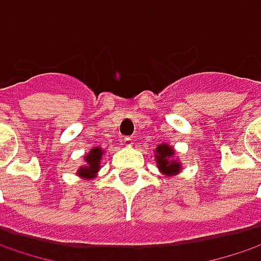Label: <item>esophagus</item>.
I'll return each instance as SVG.
<instances>
[{
	"label": "esophagus",
	"mask_w": 261,
	"mask_h": 261,
	"mask_svg": "<svg viewBox=\"0 0 261 261\" xmlns=\"http://www.w3.org/2000/svg\"><path fill=\"white\" fill-rule=\"evenodd\" d=\"M121 144H123L124 147H132V145H134V138H132V137H124L123 141H121Z\"/></svg>",
	"instance_id": "1"
}]
</instances>
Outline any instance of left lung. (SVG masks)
<instances>
[{
  "mask_svg": "<svg viewBox=\"0 0 261 261\" xmlns=\"http://www.w3.org/2000/svg\"><path fill=\"white\" fill-rule=\"evenodd\" d=\"M172 154H174V150L166 144H162L156 148L159 168L162 169L163 174H175L179 171V163H177L175 160H169Z\"/></svg>",
  "mask_w": 261,
  "mask_h": 261,
  "instance_id": "obj_1",
  "label": "left lung"
}]
</instances>
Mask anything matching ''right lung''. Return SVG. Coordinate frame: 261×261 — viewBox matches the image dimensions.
<instances>
[{"label":"right lung","instance_id":"right-lung-1","mask_svg":"<svg viewBox=\"0 0 261 261\" xmlns=\"http://www.w3.org/2000/svg\"><path fill=\"white\" fill-rule=\"evenodd\" d=\"M101 156H102L101 148H93V150L84 158V160L87 162V165L80 168L79 175H83V177L86 178L93 177L95 172H98V169H99V160H101Z\"/></svg>","mask_w":261,"mask_h":261}]
</instances>
